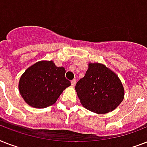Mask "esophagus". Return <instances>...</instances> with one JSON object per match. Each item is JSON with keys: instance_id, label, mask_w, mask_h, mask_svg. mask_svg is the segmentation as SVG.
Segmentation results:
<instances>
[{"instance_id": "obj_1", "label": "esophagus", "mask_w": 147, "mask_h": 147, "mask_svg": "<svg viewBox=\"0 0 147 147\" xmlns=\"http://www.w3.org/2000/svg\"><path fill=\"white\" fill-rule=\"evenodd\" d=\"M71 86H72V87H74V86L76 85V79H73V80H71Z\"/></svg>"}]
</instances>
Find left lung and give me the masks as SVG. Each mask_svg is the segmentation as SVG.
Listing matches in <instances>:
<instances>
[{
    "label": "left lung",
    "instance_id": "1",
    "mask_svg": "<svg viewBox=\"0 0 147 147\" xmlns=\"http://www.w3.org/2000/svg\"><path fill=\"white\" fill-rule=\"evenodd\" d=\"M76 91L83 107L98 114L114 111L124 98V88L117 74L98 62L88 63L85 76L76 84Z\"/></svg>",
    "mask_w": 147,
    "mask_h": 147
}]
</instances>
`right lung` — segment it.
Segmentation results:
<instances>
[{"label":"right lung","mask_w":147,"mask_h":147,"mask_svg":"<svg viewBox=\"0 0 147 147\" xmlns=\"http://www.w3.org/2000/svg\"><path fill=\"white\" fill-rule=\"evenodd\" d=\"M65 69L53 61H40L24 71L19 81L20 93L25 102L36 108L55 104L71 82L65 78Z\"/></svg>","instance_id":"right-lung-1"}]
</instances>
